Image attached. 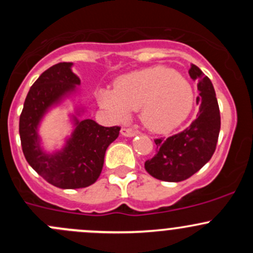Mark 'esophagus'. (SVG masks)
<instances>
[{"instance_id":"obj_1","label":"esophagus","mask_w":253,"mask_h":253,"mask_svg":"<svg viewBox=\"0 0 253 253\" xmlns=\"http://www.w3.org/2000/svg\"><path fill=\"white\" fill-rule=\"evenodd\" d=\"M121 134L125 137H132L136 134V132L132 128H127V127H122L121 128Z\"/></svg>"}]
</instances>
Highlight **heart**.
I'll return each instance as SVG.
<instances>
[{
    "label": "heart",
    "instance_id": "obj_1",
    "mask_svg": "<svg viewBox=\"0 0 253 253\" xmlns=\"http://www.w3.org/2000/svg\"><path fill=\"white\" fill-rule=\"evenodd\" d=\"M188 82L175 71L152 67L124 76L115 89H103L100 105L117 121L128 119L131 110L141 109V120L149 129L169 132L187 117L192 109Z\"/></svg>",
    "mask_w": 253,
    "mask_h": 253
}]
</instances>
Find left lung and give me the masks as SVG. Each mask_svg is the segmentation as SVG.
Wrapping results in <instances>:
<instances>
[{
  "instance_id": "8db88e82",
  "label": "left lung",
  "mask_w": 253,
  "mask_h": 253,
  "mask_svg": "<svg viewBox=\"0 0 253 253\" xmlns=\"http://www.w3.org/2000/svg\"><path fill=\"white\" fill-rule=\"evenodd\" d=\"M188 73L198 81L197 117L183 131L155 138L157 154L144 163L148 174L167 182L187 180L202 169L215 152L220 131V111L211 79L196 65Z\"/></svg>"
}]
</instances>
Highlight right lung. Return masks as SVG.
I'll use <instances>...</instances> for the list:
<instances>
[{"label": "right lung", "instance_id": "right-lung-1", "mask_svg": "<svg viewBox=\"0 0 253 253\" xmlns=\"http://www.w3.org/2000/svg\"><path fill=\"white\" fill-rule=\"evenodd\" d=\"M71 66V62L56 63L30 86L19 117V136L28 164L44 180L60 188H83L100 176L106 149L119 137L121 127L76 119L75 132L61 152L48 155L40 149L37 128L42 115L81 83Z\"/></svg>", "mask_w": 253, "mask_h": 253}]
</instances>
